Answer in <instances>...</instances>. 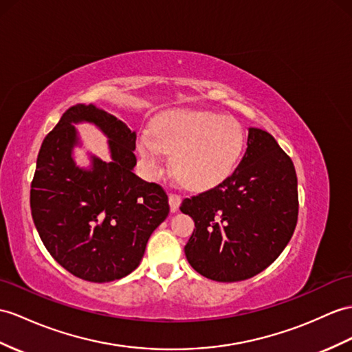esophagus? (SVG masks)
Masks as SVG:
<instances>
[{
    "instance_id": "1",
    "label": "esophagus",
    "mask_w": 352,
    "mask_h": 352,
    "mask_svg": "<svg viewBox=\"0 0 352 352\" xmlns=\"http://www.w3.org/2000/svg\"><path fill=\"white\" fill-rule=\"evenodd\" d=\"M168 203H170V209H171V212H176V210L179 209V206H181V203H182L181 195H177V194H170V195H168Z\"/></svg>"
}]
</instances>
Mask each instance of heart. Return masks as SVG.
Instances as JSON below:
<instances>
[{"label": "heart", "instance_id": "obj_1", "mask_svg": "<svg viewBox=\"0 0 352 352\" xmlns=\"http://www.w3.org/2000/svg\"><path fill=\"white\" fill-rule=\"evenodd\" d=\"M245 148V131L236 119L206 110H170L160 115L152 134L142 133L137 151L151 175L173 155L175 175L192 191L217 188L233 175Z\"/></svg>", "mask_w": 352, "mask_h": 352}]
</instances>
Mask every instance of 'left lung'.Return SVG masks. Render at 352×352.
Instances as JSON below:
<instances>
[{
    "label": "left lung",
    "mask_w": 352,
    "mask_h": 352,
    "mask_svg": "<svg viewBox=\"0 0 352 352\" xmlns=\"http://www.w3.org/2000/svg\"><path fill=\"white\" fill-rule=\"evenodd\" d=\"M234 173L217 188L185 199L195 228L185 245L191 267L217 282L258 275L285 250L298 215L294 164L275 137L250 128Z\"/></svg>",
    "instance_id": "8db88e82"
}]
</instances>
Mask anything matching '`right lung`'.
<instances>
[{"mask_svg": "<svg viewBox=\"0 0 352 352\" xmlns=\"http://www.w3.org/2000/svg\"><path fill=\"white\" fill-rule=\"evenodd\" d=\"M96 124L109 140L111 160L90 154L75 164L81 146L74 124ZM135 131L94 104L68 109L41 143L31 184V213L43 245L72 275L111 282L140 264L146 243L168 215V197L134 175Z\"/></svg>", "mask_w": 352, "mask_h": 352, "instance_id": "add662e5", "label": "right lung"}]
</instances>
